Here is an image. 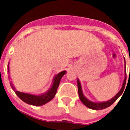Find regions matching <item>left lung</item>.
<instances>
[{
    "instance_id": "obj_1",
    "label": "left lung",
    "mask_w": 130,
    "mask_h": 130,
    "mask_svg": "<svg viewBox=\"0 0 130 130\" xmlns=\"http://www.w3.org/2000/svg\"><path fill=\"white\" fill-rule=\"evenodd\" d=\"M124 59V63H125V77L124 80L123 84H122V86L121 88H120V91L117 93V94L114 96V97L111 98L109 100L107 101V102H92V101L89 100L86 98L85 96V95L83 94V92L82 90V87H81V83L79 81V79H77V87H78V93H79V98H80V100L81 101L83 104L85 105L86 107H88L89 109H91L93 110H102L105 109V108L111 106L116 100H117L121 94L123 93L124 90L125 88V85H126V61H125Z\"/></svg>"
}]
</instances>
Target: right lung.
<instances>
[{
    "instance_id": "right-lung-1",
    "label": "right lung",
    "mask_w": 130,
    "mask_h": 130,
    "mask_svg": "<svg viewBox=\"0 0 130 130\" xmlns=\"http://www.w3.org/2000/svg\"><path fill=\"white\" fill-rule=\"evenodd\" d=\"M8 63V72L10 73V67H9ZM66 73V71H62V72H60L58 74L55 75L53 78V84L51 85V88H49V90L45 93H43L42 94L40 95H35V94H31L29 93H25L22 92L18 91L16 90L15 88L13 87L12 83L10 82V85L11 88L14 90L17 96L20 98L22 101L26 103V104H29V105H35V106H40V105H43L44 104H47L49 102L53 99L55 97L56 93L57 91V88L59 86L60 82L61 80L62 77L63 75ZM9 78L10 75H9Z\"/></svg>"
}]
</instances>
